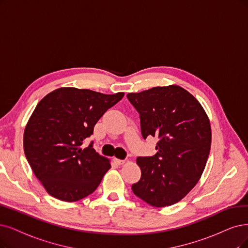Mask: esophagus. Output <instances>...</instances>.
Wrapping results in <instances>:
<instances>
[{
	"mask_svg": "<svg viewBox=\"0 0 248 248\" xmlns=\"http://www.w3.org/2000/svg\"><path fill=\"white\" fill-rule=\"evenodd\" d=\"M113 160H114V162H115L116 164H118V166H122V164H124V163L125 162L124 160H123V159H118V158H114Z\"/></svg>",
	"mask_w": 248,
	"mask_h": 248,
	"instance_id": "34e87169",
	"label": "esophagus"
}]
</instances>
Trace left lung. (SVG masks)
Masks as SVG:
<instances>
[{
	"label": "left lung",
	"instance_id": "1",
	"mask_svg": "<svg viewBox=\"0 0 248 248\" xmlns=\"http://www.w3.org/2000/svg\"><path fill=\"white\" fill-rule=\"evenodd\" d=\"M140 114L143 138L156 137L153 156L138 157L141 179L134 194L155 207L175 204L197 184L212 144L203 107L182 87H154L126 95Z\"/></svg>",
	"mask_w": 248,
	"mask_h": 248
}]
</instances>
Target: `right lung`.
I'll use <instances>...</instances> for the list:
<instances>
[{
  "label": "right lung",
  "mask_w": 248,
  "mask_h": 248,
  "mask_svg": "<svg viewBox=\"0 0 248 248\" xmlns=\"http://www.w3.org/2000/svg\"><path fill=\"white\" fill-rule=\"evenodd\" d=\"M124 93L106 95L77 88H59L36 105L25 126L23 148L27 161L48 193L75 202L92 194L110 169L91 143L81 145L94 126Z\"/></svg>",
  "instance_id": "obj_1"
}]
</instances>
